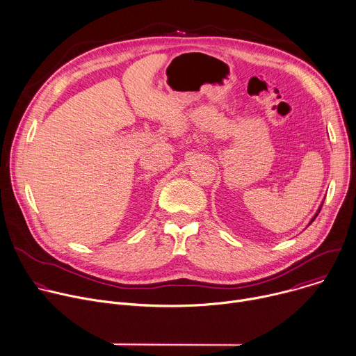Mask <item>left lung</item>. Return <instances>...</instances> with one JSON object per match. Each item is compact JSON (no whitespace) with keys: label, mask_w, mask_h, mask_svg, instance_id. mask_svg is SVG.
<instances>
[{"label":"left lung","mask_w":356,"mask_h":356,"mask_svg":"<svg viewBox=\"0 0 356 356\" xmlns=\"http://www.w3.org/2000/svg\"><path fill=\"white\" fill-rule=\"evenodd\" d=\"M321 207H323V204H321ZM321 207H320V209H318V211H317V214H316V216H314V218H313V220H312V222H313V221H314V220H316V217H317V216H318V213H320V211H321ZM312 222H310V224H312Z\"/></svg>","instance_id":"obj_1"}]
</instances>
